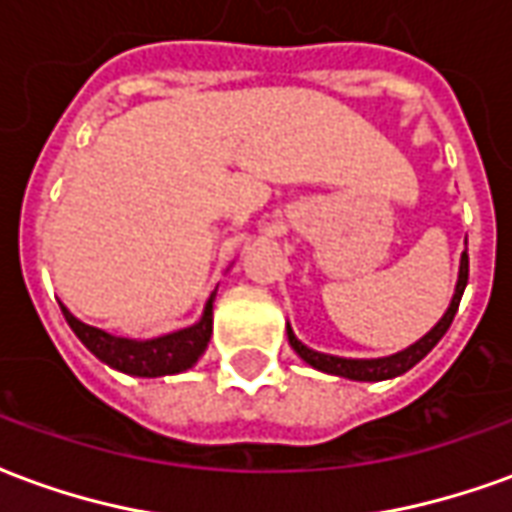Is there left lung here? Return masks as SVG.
Wrapping results in <instances>:
<instances>
[{"label": "left lung", "instance_id": "1", "mask_svg": "<svg viewBox=\"0 0 512 512\" xmlns=\"http://www.w3.org/2000/svg\"><path fill=\"white\" fill-rule=\"evenodd\" d=\"M466 279H469V255L463 252L461 268H458V285H455L450 307H447V312L441 315V321L436 323V326H433L422 340H417L414 345H408L406 351H397V354L384 356V359H343V356L312 351V348H307V345L301 343L299 337L293 334L290 323H288V340L290 345H293V351H296L307 365H312L315 370H323V373H332V376L351 378V381H386V378L403 376V373H408V370L417 365V362H422V359L436 348V343H439L441 337L447 334L452 318H455V312H458V304H461Z\"/></svg>", "mask_w": 512, "mask_h": 512}]
</instances>
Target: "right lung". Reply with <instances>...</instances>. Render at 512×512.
<instances>
[{"instance_id":"obj_1","label":"right lung","mask_w":512,"mask_h":512,"mask_svg":"<svg viewBox=\"0 0 512 512\" xmlns=\"http://www.w3.org/2000/svg\"><path fill=\"white\" fill-rule=\"evenodd\" d=\"M213 299L216 290L211 293V299L202 310V318L189 329L180 332L164 334V337H153V340H128V337H115V334L104 332L87 326L76 315L62 307V315L71 326L76 337L82 340L90 351H93L101 362L109 367H115L120 373L139 378H158V376H175L183 373L189 367L197 365V359L205 354V348L211 343L213 332Z\"/></svg>"}]
</instances>
